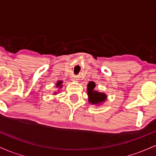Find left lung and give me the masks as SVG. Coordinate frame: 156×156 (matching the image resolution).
<instances>
[{
	"label": "left lung",
	"mask_w": 156,
	"mask_h": 156,
	"mask_svg": "<svg viewBox=\"0 0 156 156\" xmlns=\"http://www.w3.org/2000/svg\"><path fill=\"white\" fill-rule=\"evenodd\" d=\"M95 83L90 81L87 85V94L89 97V102L92 104L100 105L106 100L107 96L105 93H101L94 90Z\"/></svg>",
	"instance_id": "8db88e82"
}]
</instances>
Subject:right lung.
I'll list each match as a JSON object with an SVG mask.
<instances>
[{
	"mask_svg": "<svg viewBox=\"0 0 156 156\" xmlns=\"http://www.w3.org/2000/svg\"><path fill=\"white\" fill-rule=\"evenodd\" d=\"M62 83H63V81H62V80H58L56 84H55V85H56L55 87H56L57 88H62ZM57 94V92H55L54 94Z\"/></svg>",
	"mask_w": 156,
	"mask_h": 156,
	"instance_id": "right-lung-1",
	"label": "right lung"
}]
</instances>
